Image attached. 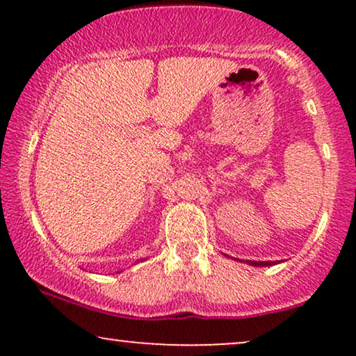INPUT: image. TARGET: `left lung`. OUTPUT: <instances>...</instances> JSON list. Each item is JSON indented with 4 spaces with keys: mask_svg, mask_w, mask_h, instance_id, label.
I'll use <instances>...</instances> for the list:
<instances>
[{
    "mask_svg": "<svg viewBox=\"0 0 356 356\" xmlns=\"http://www.w3.org/2000/svg\"><path fill=\"white\" fill-rule=\"evenodd\" d=\"M248 262V264H250V266H257V267H259V266H272V264H275V262L274 261H246Z\"/></svg>",
    "mask_w": 356,
    "mask_h": 356,
    "instance_id": "obj_1",
    "label": "left lung"
}]
</instances>
